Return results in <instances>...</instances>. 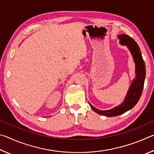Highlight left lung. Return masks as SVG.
<instances>
[{"instance_id":"8db88e82","label":"left lung","mask_w":154,"mask_h":154,"mask_svg":"<svg viewBox=\"0 0 154 154\" xmlns=\"http://www.w3.org/2000/svg\"><path fill=\"white\" fill-rule=\"evenodd\" d=\"M118 38L119 39V43L122 45L127 46L132 57H133L135 63L136 77L130 85V87L128 91L124 102L120 105L109 109V110L102 111L98 110V109L94 107L89 103L91 108L93 109L94 111L106 117L119 116V115L124 113L133 108L138 103L140 98V96H141L145 79V64L143 59L139 47L137 45L136 41L126 35H118Z\"/></svg>"}]
</instances>
